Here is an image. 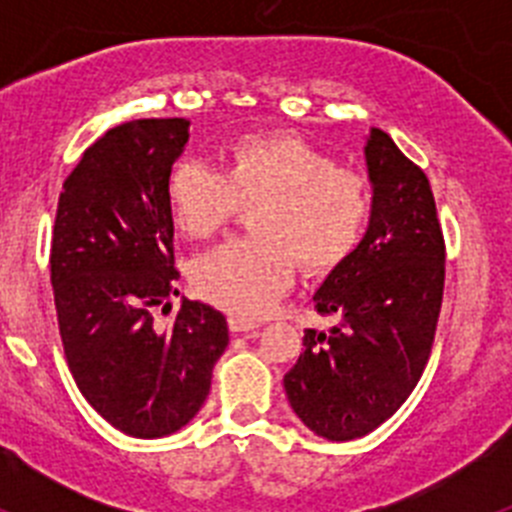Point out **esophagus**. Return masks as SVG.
<instances>
[{"label":"esophagus","instance_id":"1","mask_svg":"<svg viewBox=\"0 0 512 512\" xmlns=\"http://www.w3.org/2000/svg\"><path fill=\"white\" fill-rule=\"evenodd\" d=\"M228 325L233 333H246V336H256V333H259V325L248 323V320H243V318H235V315H230Z\"/></svg>","mask_w":512,"mask_h":512}]
</instances>
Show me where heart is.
I'll return each instance as SVG.
<instances>
[{
	"label": "heart",
	"instance_id": "obj_1",
	"mask_svg": "<svg viewBox=\"0 0 512 512\" xmlns=\"http://www.w3.org/2000/svg\"><path fill=\"white\" fill-rule=\"evenodd\" d=\"M179 233L207 238L241 207H256V238L210 248L192 264V287L230 315L256 320L287 292L295 261L305 274L336 269L364 241L372 184L354 166L295 135H246L225 151L223 169L179 161L166 179Z\"/></svg>",
	"mask_w": 512,
	"mask_h": 512
}]
</instances>
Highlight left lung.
<instances>
[{"label": "left lung", "mask_w": 512, "mask_h": 512, "mask_svg": "<svg viewBox=\"0 0 512 512\" xmlns=\"http://www.w3.org/2000/svg\"><path fill=\"white\" fill-rule=\"evenodd\" d=\"M372 220L364 241L315 292L328 333L305 330L284 390L297 418L328 441L372 433L415 390L431 356L446 246L428 176L384 130L366 138Z\"/></svg>", "instance_id": "8db88e82"}]
</instances>
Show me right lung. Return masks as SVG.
Wrapping results in <instances>:
<instances>
[{
  "instance_id": "obj_1",
  "label": "right lung",
  "mask_w": 512,
  "mask_h": 512,
  "mask_svg": "<svg viewBox=\"0 0 512 512\" xmlns=\"http://www.w3.org/2000/svg\"><path fill=\"white\" fill-rule=\"evenodd\" d=\"M189 140V120L122 122L84 151L58 197L51 284L63 354L76 387L117 431L161 438L200 413L228 320L205 302L171 310L174 220L166 179Z\"/></svg>"
}]
</instances>
